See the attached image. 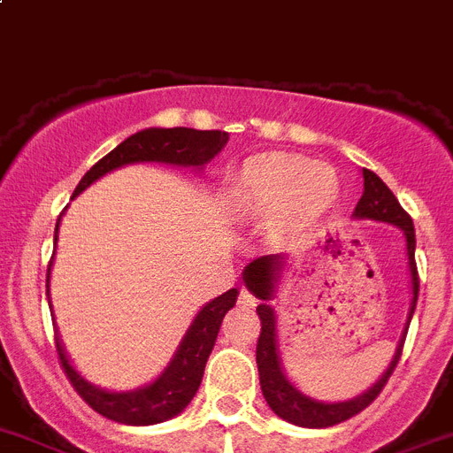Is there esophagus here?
<instances>
[{
  "instance_id": "esophagus-1",
  "label": "esophagus",
  "mask_w": 453,
  "mask_h": 453,
  "mask_svg": "<svg viewBox=\"0 0 453 453\" xmlns=\"http://www.w3.org/2000/svg\"><path fill=\"white\" fill-rule=\"evenodd\" d=\"M236 303L243 304V307H255L257 297L252 296V293L248 291L246 287H242V288H239V297H236Z\"/></svg>"
}]
</instances>
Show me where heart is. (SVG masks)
Masks as SVG:
<instances>
[{
    "mask_svg": "<svg viewBox=\"0 0 453 453\" xmlns=\"http://www.w3.org/2000/svg\"><path fill=\"white\" fill-rule=\"evenodd\" d=\"M336 171L293 153L248 157L236 171L232 198L252 217H271L284 230H303L323 217L338 198Z\"/></svg>",
    "mask_w": 453,
    "mask_h": 453,
    "instance_id": "obj_1",
    "label": "heart"
}]
</instances>
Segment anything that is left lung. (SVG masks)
<instances>
[{
	"label": "left lung",
	"mask_w": 453,
	"mask_h": 453,
	"mask_svg": "<svg viewBox=\"0 0 453 453\" xmlns=\"http://www.w3.org/2000/svg\"><path fill=\"white\" fill-rule=\"evenodd\" d=\"M357 219H372V221H384L393 223V226L402 227L406 236V255H409V268H411V287H413V303H411L409 311V323L413 318L415 304H418V293H419V277L418 266H415V227L413 219L409 217V211L399 205L393 191L386 187V182L374 173V171L364 169V196L358 198L357 210H354ZM282 262L273 255H264L255 262H250L243 271V282H246L248 291L255 297L262 300V304L257 307L259 320H262V332L257 338V368H259V384H262V393L266 397L268 406L275 411L277 415L291 425L307 426V429H325V426H334L338 422L354 418L357 413L370 406L377 399V395L384 390L388 384L390 374L397 368L402 349H404V338L409 327L404 329V338L397 345L393 361H390L388 370L384 377L379 379L377 384L364 395L349 399V402H341V404H323L316 399L304 397L300 390L293 388L288 384V379L284 377L282 365H280V354H277V338H275V313H273L271 300L273 296V284H275V275L280 271ZM406 323V325H409Z\"/></svg>",
	"instance_id": "left-lung-1"
}]
</instances>
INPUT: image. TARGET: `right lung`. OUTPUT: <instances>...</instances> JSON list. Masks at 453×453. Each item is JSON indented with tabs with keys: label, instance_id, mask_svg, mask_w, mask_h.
<instances>
[{
	"label": "right lung",
	"instance_id": "1",
	"mask_svg": "<svg viewBox=\"0 0 453 453\" xmlns=\"http://www.w3.org/2000/svg\"><path fill=\"white\" fill-rule=\"evenodd\" d=\"M227 133L223 130H196V128H146L130 135L112 149L108 156L101 157L92 169L81 178L74 196L89 187L96 178L117 166L130 162H169L182 166H203L217 156L226 146ZM58 232V223H56ZM51 266V262H49ZM49 282V271H47ZM236 303V288H230L223 296L214 297L210 304L201 309L187 336L182 338L180 349L169 368L162 372L157 381L133 393H108L96 386L88 384L65 357V349L56 336V352H58L60 368L67 374L69 384L85 399V404L92 406L104 418L115 419L121 425H156L180 413L201 386L203 370L210 357L214 341H217L221 320Z\"/></svg>",
	"mask_w": 453,
	"mask_h": 453
}]
</instances>
